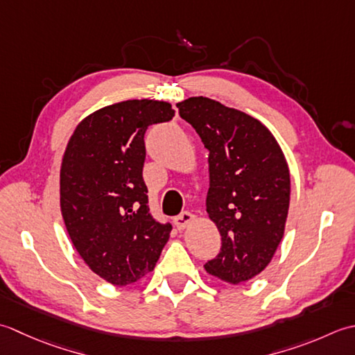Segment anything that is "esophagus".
I'll return each instance as SVG.
<instances>
[{
  "instance_id": "34e87169",
  "label": "esophagus",
  "mask_w": 355,
  "mask_h": 355,
  "mask_svg": "<svg viewBox=\"0 0 355 355\" xmlns=\"http://www.w3.org/2000/svg\"><path fill=\"white\" fill-rule=\"evenodd\" d=\"M194 214L188 213V211H184L180 213L178 218H175V225L179 228V230H185L188 225H191V223L194 222Z\"/></svg>"
}]
</instances>
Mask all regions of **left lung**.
<instances>
[{
    "instance_id": "1",
    "label": "left lung",
    "mask_w": 355,
    "mask_h": 355,
    "mask_svg": "<svg viewBox=\"0 0 355 355\" xmlns=\"http://www.w3.org/2000/svg\"><path fill=\"white\" fill-rule=\"evenodd\" d=\"M208 148V218L222 248L205 263L213 277L239 285L262 272L284 237L291 180L286 157L259 119L205 96L176 104Z\"/></svg>"
}]
</instances>
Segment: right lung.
<instances>
[{"label":"right lung","mask_w":355,"mask_h":355,"mask_svg":"<svg viewBox=\"0 0 355 355\" xmlns=\"http://www.w3.org/2000/svg\"><path fill=\"white\" fill-rule=\"evenodd\" d=\"M173 116L165 101L107 105L79 122L64 151V225L87 266L112 285L135 284L153 271L170 239V223L150 214L142 168L147 128Z\"/></svg>","instance_id":"add662e5"}]
</instances>
